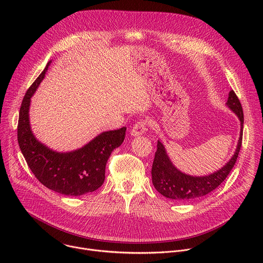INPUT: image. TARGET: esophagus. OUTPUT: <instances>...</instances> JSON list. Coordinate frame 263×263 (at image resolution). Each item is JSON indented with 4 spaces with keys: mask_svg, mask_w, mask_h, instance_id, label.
<instances>
[{
    "mask_svg": "<svg viewBox=\"0 0 263 263\" xmlns=\"http://www.w3.org/2000/svg\"><path fill=\"white\" fill-rule=\"evenodd\" d=\"M145 125H146V124H145V122H143V121L137 122V123L133 126V128L131 129V132H130L131 136L136 137V136L142 135V134L144 133V131H145Z\"/></svg>",
    "mask_w": 263,
    "mask_h": 263,
    "instance_id": "obj_1",
    "label": "esophagus"
}]
</instances>
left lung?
<instances>
[{"label":"left lung","instance_id":"1","mask_svg":"<svg viewBox=\"0 0 263 263\" xmlns=\"http://www.w3.org/2000/svg\"><path fill=\"white\" fill-rule=\"evenodd\" d=\"M226 105L240 122L238 141L234 154L229 161H227V163H224L217 171L208 175L193 176L185 174L174 165L163 142L159 139L152 166V182L159 194L177 202L192 201L208 195L227 178L236 162L241 146L243 112L241 104L233 90L229 91Z\"/></svg>","mask_w":263,"mask_h":263}]
</instances>
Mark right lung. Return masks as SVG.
Here are the masks:
<instances>
[{"label":"right lung","mask_w":263,"mask_h":263,"mask_svg":"<svg viewBox=\"0 0 263 263\" xmlns=\"http://www.w3.org/2000/svg\"><path fill=\"white\" fill-rule=\"evenodd\" d=\"M51 62L30 86L22 102L18 145L28 166L42 184L58 194L80 197L102 186L106 162L111 152L123 143L127 128L104 131L83 146L68 152L55 151L37 139L30 124L31 98L45 79Z\"/></svg>","instance_id":"add662e5"}]
</instances>
